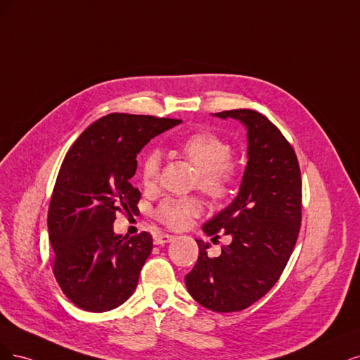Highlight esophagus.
Wrapping results in <instances>:
<instances>
[{
  "label": "esophagus",
  "mask_w": 360,
  "mask_h": 360,
  "mask_svg": "<svg viewBox=\"0 0 360 360\" xmlns=\"http://www.w3.org/2000/svg\"><path fill=\"white\" fill-rule=\"evenodd\" d=\"M172 239H173V236L169 235V233H157L154 236V243H155V245H165V243L170 242Z\"/></svg>",
  "instance_id": "esophagus-1"
}]
</instances>
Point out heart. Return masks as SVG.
<instances>
[{
	"mask_svg": "<svg viewBox=\"0 0 360 360\" xmlns=\"http://www.w3.org/2000/svg\"><path fill=\"white\" fill-rule=\"evenodd\" d=\"M178 153L188 161L197 172V187L215 200L224 199L236 181V169L230 163V145L212 131H195L187 136L176 148ZM160 170V155L150 150L141 165V181L145 188L157 184ZM202 202L195 197L167 199L158 207V218L170 227H182L188 218L200 214Z\"/></svg>",
	"mask_w": 360,
	"mask_h": 360,
	"instance_id": "heart-1",
	"label": "heart"
}]
</instances>
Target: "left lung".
I'll use <instances>...</instances> for the list:
<instances>
[{
    "label": "left lung",
    "mask_w": 360,
    "mask_h": 360,
    "mask_svg": "<svg viewBox=\"0 0 360 360\" xmlns=\"http://www.w3.org/2000/svg\"><path fill=\"white\" fill-rule=\"evenodd\" d=\"M236 120L247 130V166L238 195L202 230L231 238L218 257L195 239L199 259L185 276L195 302L215 312L245 309L263 297L292 256L302 218V181L295 150L262 113L250 109L212 113Z\"/></svg>",
    "instance_id": "1"
}]
</instances>
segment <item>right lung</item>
Listing matches in <instances>:
<instances>
[{
    "label": "right lung",
    "instance_id": "add662e5",
    "mask_svg": "<svg viewBox=\"0 0 360 360\" xmlns=\"http://www.w3.org/2000/svg\"><path fill=\"white\" fill-rule=\"evenodd\" d=\"M181 120L110 113L77 137L55 182L48 212L53 275L72 302L91 312L122 305L137 287L153 236L117 235V212H136V157Z\"/></svg>",
    "mask_w": 360,
    "mask_h": 360
}]
</instances>
